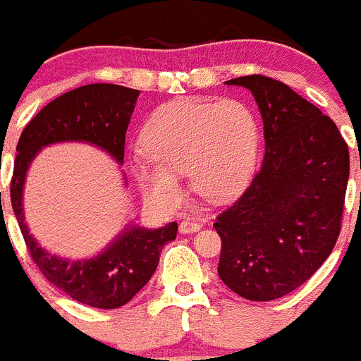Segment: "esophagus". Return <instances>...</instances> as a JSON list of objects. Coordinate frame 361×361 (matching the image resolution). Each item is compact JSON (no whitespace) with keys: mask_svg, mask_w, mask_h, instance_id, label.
Masks as SVG:
<instances>
[{"mask_svg":"<svg viewBox=\"0 0 361 361\" xmlns=\"http://www.w3.org/2000/svg\"><path fill=\"white\" fill-rule=\"evenodd\" d=\"M200 228H202V224L196 223V221H192V219H184V221H180V224H179L180 233H184V235L195 233V231H198Z\"/></svg>","mask_w":361,"mask_h":361,"instance_id":"esophagus-1","label":"esophagus"}]
</instances>
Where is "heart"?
<instances>
[{"mask_svg": "<svg viewBox=\"0 0 361 361\" xmlns=\"http://www.w3.org/2000/svg\"><path fill=\"white\" fill-rule=\"evenodd\" d=\"M145 154L133 173L152 203L179 202L180 176L189 173L196 195L226 202L244 191L258 158L256 116L238 99L179 98L152 112L142 130Z\"/></svg>", "mask_w": 361, "mask_h": 361, "instance_id": "b5f03b06", "label": "heart"}]
</instances>
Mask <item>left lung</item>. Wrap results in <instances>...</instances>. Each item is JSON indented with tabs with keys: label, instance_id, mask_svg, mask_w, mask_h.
I'll return each mask as SVG.
<instances>
[{
	"label": "left lung",
	"instance_id": "obj_1",
	"mask_svg": "<svg viewBox=\"0 0 361 361\" xmlns=\"http://www.w3.org/2000/svg\"><path fill=\"white\" fill-rule=\"evenodd\" d=\"M226 84L255 96L265 158L214 224L223 240L217 274L247 300H276L305 283L337 242L349 151L334 121L290 85L263 75Z\"/></svg>",
	"mask_w": 361,
	"mask_h": 361
}]
</instances>
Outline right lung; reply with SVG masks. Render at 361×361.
Wrapping results in <instances>:
<instances>
[{"mask_svg":"<svg viewBox=\"0 0 361 361\" xmlns=\"http://www.w3.org/2000/svg\"><path fill=\"white\" fill-rule=\"evenodd\" d=\"M140 91L116 84H87L45 105L24 128L13 165L12 207L31 258L40 272L73 300L98 309L124 305L149 283L165 244L176 240L177 223L144 228L128 221L94 256L70 259L42 247L26 223L24 185L42 149L56 144H87L124 163V142ZM123 173V185H128Z\"/></svg>","mask_w":361,"mask_h":361,"instance_id":"right-lung-1","label":"right lung"}]
</instances>
